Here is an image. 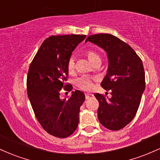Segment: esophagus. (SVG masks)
<instances>
[{
    "mask_svg": "<svg viewBox=\"0 0 160 160\" xmlns=\"http://www.w3.org/2000/svg\"><path fill=\"white\" fill-rule=\"evenodd\" d=\"M92 97H93L92 94H86V100H88V99L92 98Z\"/></svg>",
    "mask_w": 160,
    "mask_h": 160,
    "instance_id": "obj_1",
    "label": "esophagus"
}]
</instances>
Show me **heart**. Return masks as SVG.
Wrapping results in <instances>:
<instances>
[{"label":"heart","mask_w":160,"mask_h":160,"mask_svg":"<svg viewBox=\"0 0 160 160\" xmlns=\"http://www.w3.org/2000/svg\"><path fill=\"white\" fill-rule=\"evenodd\" d=\"M86 56L88 57L89 60L94 65L95 63L98 62H102V58L98 52L94 50H88L86 52ZM75 68V60L74 57H71L68 62V68L69 71H73ZM76 85L80 89L83 90H90L92 87V78L86 75L80 77L76 81Z\"/></svg>","instance_id":"b5f03b06"}]
</instances>
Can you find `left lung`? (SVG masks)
Wrapping results in <instances>:
<instances>
[{"label":"left lung","instance_id":"1","mask_svg":"<svg viewBox=\"0 0 160 160\" xmlns=\"http://www.w3.org/2000/svg\"><path fill=\"white\" fill-rule=\"evenodd\" d=\"M107 53L108 68L101 85L111 89L112 97L95 95L99 102L98 118L110 130H120L133 120L145 89V73L142 61L134 49L110 34L89 35L86 38Z\"/></svg>","mask_w":160,"mask_h":160}]
</instances>
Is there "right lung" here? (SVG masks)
<instances>
[{"mask_svg": "<svg viewBox=\"0 0 160 160\" xmlns=\"http://www.w3.org/2000/svg\"><path fill=\"white\" fill-rule=\"evenodd\" d=\"M86 35L51 36L40 46L31 63L27 77V92L38 122L47 132L67 138L76 130L80 108L85 101L81 91L71 92L69 99L60 98V91L72 89L66 84L68 62L71 52Z\"/></svg>", "mask_w": 160, "mask_h": 160, "instance_id": "add662e5", "label": "right lung"}]
</instances>
